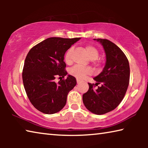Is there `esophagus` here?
Wrapping results in <instances>:
<instances>
[{
    "mask_svg": "<svg viewBox=\"0 0 148 148\" xmlns=\"http://www.w3.org/2000/svg\"><path fill=\"white\" fill-rule=\"evenodd\" d=\"M76 81H77V84L80 83V79H76Z\"/></svg>",
    "mask_w": 148,
    "mask_h": 148,
    "instance_id": "obj_1",
    "label": "esophagus"
}]
</instances>
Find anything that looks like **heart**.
Here are the masks:
<instances>
[{
  "label": "heart",
  "instance_id": "heart-1",
  "mask_svg": "<svg viewBox=\"0 0 148 148\" xmlns=\"http://www.w3.org/2000/svg\"><path fill=\"white\" fill-rule=\"evenodd\" d=\"M86 49L88 53V56L90 59H96L99 56V51L97 50L96 47L94 46H91V45H88V46H86ZM72 48H70L66 53L64 55V61L66 62L67 64H71L72 61ZM70 74L72 76L77 77L78 79H83L84 77H86V76L88 74L92 73V70L89 67H84L82 66H74L70 69L69 71Z\"/></svg>",
  "mask_w": 148,
  "mask_h": 148
}]
</instances>
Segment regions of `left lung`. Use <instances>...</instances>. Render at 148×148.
Returning a JSON list of instances; mask_svg holds the SVG:
<instances>
[{
    "label": "left lung",
    "mask_w": 148,
    "mask_h": 148,
    "mask_svg": "<svg viewBox=\"0 0 148 148\" xmlns=\"http://www.w3.org/2000/svg\"><path fill=\"white\" fill-rule=\"evenodd\" d=\"M94 40L103 46L106 61L101 73L93 78L95 85L88 83L83 102L92 113L102 115L114 110L123 99L129 84L130 67L126 56L114 43L107 39ZM97 84L101 86L95 89Z\"/></svg>",
    "instance_id": "obj_1"
}]
</instances>
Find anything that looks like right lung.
<instances>
[{
  "label": "right lung",
  "mask_w": 148,
  "mask_h": 148,
  "mask_svg": "<svg viewBox=\"0 0 148 148\" xmlns=\"http://www.w3.org/2000/svg\"><path fill=\"white\" fill-rule=\"evenodd\" d=\"M80 38L51 37L30 49L25 60L22 73L23 86L30 102L35 108L46 114L61 110L67 95L76 85V79L67 74L64 56L72 44ZM59 77L57 84L54 80Z\"/></svg>",
  "instance_id": "1"
}]
</instances>
